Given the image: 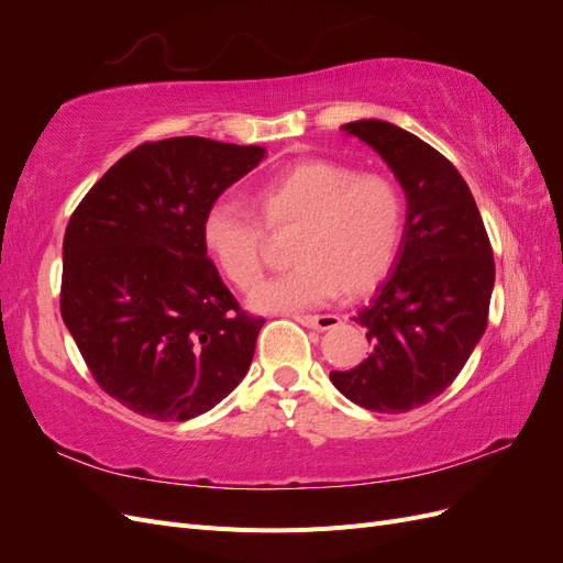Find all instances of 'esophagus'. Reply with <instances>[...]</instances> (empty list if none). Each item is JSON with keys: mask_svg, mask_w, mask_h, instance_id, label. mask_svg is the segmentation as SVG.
Listing matches in <instances>:
<instances>
[{"mask_svg": "<svg viewBox=\"0 0 563 563\" xmlns=\"http://www.w3.org/2000/svg\"><path fill=\"white\" fill-rule=\"evenodd\" d=\"M298 323H302V327L308 329H314V331H329V329H335L340 319L335 314H302V317H296Z\"/></svg>", "mask_w": 563, "mask_h": 563, "instance_id": "obj_1", "label": "esophagus"}]
</instances>
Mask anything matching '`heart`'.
Masks as SVG:
<instances>
[{
	"label": "heart",
	"mask_w": 563,
	"mask_h": 563,
	"mask_svg": "<svg viewBox=\"0 0 563 563\" xmlns=\"http://www.w3.org/2000/svg\"><path fill=\"white\" fill-rule=\"evenodd\" d=\"M251 201L269 232L294 230L288 255L296 265L253 294L251 308L258 312H302L338 294H368L397 258L404 201L383 174L305 159L263 183ZM260 221L223 199L201 220L203 249L240 291H251L263 275L267 232Z\"/></svg>",
	"instance_id": "b5f03b06"
}]
</instances>
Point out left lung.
Segmentation results:
<instances>
[{"mask_svg": "<svg viewBox=\"0 0 563 563\" xmlns=\"http://www.w3.org/2000/svg\"><path fill=\"white\" fill-rule=\"evenodd\" d=\"M343 131L391 168L406 195V223L395 275L354 317L371 354L350 371H331V383L368 411L406 413L439 397L482 340L496 263L470 187L444 155L383 119Z\"/></svg>", "mask_w": 563, "mask_h": 563, "instance_id": "left-lung-1", "label": "left lung"}]
</instances>
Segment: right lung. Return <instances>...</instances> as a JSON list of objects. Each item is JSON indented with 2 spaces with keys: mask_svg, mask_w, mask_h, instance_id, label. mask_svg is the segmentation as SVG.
I'll return each instance as SVG.
<instances>
[{
  "mask_svg": "<svg viewBox=\"0 0 563 563\" xmlns=\"http://www.w3.org/2000/svg\"><path fill=\"white\" fill-rule=\"evenodd\" d=\"M263 157L199 135L139 145L67 223L63 321L96 383L131 411L190 420L246 376L265 319L220 279L201 220Z\"/></svg>",
  "mask_w": 563,
  "mask_h": 563,
  "instance_id": "obj_1",
  "label": "right lung"
}]
</instances>
